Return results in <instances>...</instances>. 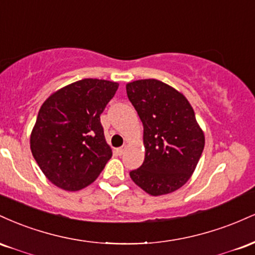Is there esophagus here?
<instances>
[{
	"label": "esophagus",
	"instance_id": "34e87169",
	"mask_svg": "<svg viewBox=\"0 0 255 255\" xmlns=\"http://www.w3.org/2000/svg\"><path fill=\"white\" fill-rule=\"evenodd\" d=\"M125 151H126V147H120L116 150V152H118V154H120V156H121V154H124Z\"/></svg>",
	"mask_w": 255,
	"mask_h": 255
}]
</instances>
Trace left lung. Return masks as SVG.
Wrapping results in <instances>:
<instances>
[{
	"instance_id": "obj_1",
	"label": "left lung",
	"mask_w": 255,
	"mask_h": 255,
	"mask_svg": "<svg viewBox=\"0 0 255 255\" xmlns=\"http://www.w3.org/2000/svg\"><path fill=\"white\" fill-rule=\"evenodd\" d=\"M126 90L144 126L145 159L130 178L153 197L177 191L191 178L205 146L192 105L156 79L131 81Z\"/></svg>"
}]
</instances>
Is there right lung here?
Returning a JSON list of instances; mask_svg holds the SVG:
<instances>
[{"label": "right lung", "instance_id": "1", "mask_svg": "<svg viewBox=\"0 0 255 255\" xmlns=\"http://www.w3.org/2000/svg\"><path fill=\"white\" fill-rule=\"evenodd\" d=\"M118 89L114 81L83 79L57 90L40 107L31 151L45 177L58 188H85L113 156L101 114Z\"/></svg>", "mask_w": 255, "mask_h": 255}]
</instances>
